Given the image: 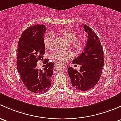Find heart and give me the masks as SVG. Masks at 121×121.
I'll return each mask as SVG.
<instances>
[{
	"mask_svg": "<svg viewBox=\"0 0 121 121\" xmlns=\"http://www.w3.org/2000/svg\"><path fill=\"white\" fill-rule=\"evenodd\" d=\"M59 34L68 41L71 48L76 51L80 52L83 49L84 46V40L81 37H78V34L74 31L69 28H64L59 32ZM53 35L49 33L43 39V43L45 48L51 50L53 48ZM74 56V53L72 51H56L53 53L52 58L59 62H64L72 59Z\"/></svg>",
	"mask_w": 121,
	"mask_h": 121,
	"instance_id": "b5f03b06",
	"label": "heart"
}]
</instances>
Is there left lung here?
<instances>
[{"instance_id":"8db88e82","label":"left lung","mask_w":121,"mask_h":121,"mask_svg":"<svg viewBox=\"0 0 121 121\" xmlns=\"http://www.w3.org/2000/svg\"><path fill=\"white\" fill-rule=\"evenodd\" d=\"M88 34V39L83 52L72 61L73 64L81 65L78 71L68 68V74L73 87L85 91L95 86L101 76L104 66V52L97 34L86 24L83 25Z\"/></svg>"}]
</instances>
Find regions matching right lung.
Here are the masks:
<instances>
[{
	"label": "right lung",
	"instance_id": "1",
	"mask_svg": "<svg viewBox=\"0 0 121 121\" xmlns=\"http://www.w3.org/2000/svg\"><path fill=\"white\" fill-rule=\"evenodd\" d=\"M47 30L44 25L31 26L22 33L18 43L17 68L25 86L31 91L41 94L51 85L54 63H47L43 70L37 68V63L43 60L45 47L43 36Z\"/></svg>",
	"mask_w": 121,
	"mask_h": 121
}]
</instances>
